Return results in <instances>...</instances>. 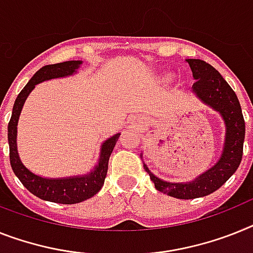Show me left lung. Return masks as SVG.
<instances>
[{"instance_id": "1", "label": "left lung", "mask_w": 253, "mask_h": 253, "mask_svg": "<svg viewBox=\"0 0 253 253\" xmlns=\"http://www.w3.org/2000/svg\"><path fill=\"white\" fill-rule=\"evenodd\" d=\"M192 69L193 92L212 109L221 114L225 122V143L221 157L215 166L190 182H167L153 175L144 163V169L154 182L157 190L179 199H194L205 197L228 181L241 165L243 156L246 125L238 97L228 82L215 68L199 59H186Z\"/></svg>"}]
</instances>
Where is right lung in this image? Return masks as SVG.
I'll return each instance as SVG.
<instances>
[{
	"label": "right lung",
	"mask_w": 253,
	"mask_h": 253,
	"mask_svg": "<svg viewBox=\"0 0 253 253\" xmlns=\"http://www.w3.org/2000/svg\"><path fill=\"white\" fill-rule=\"evenodd\" d=\"M82 61L71 60L58 64L44 65L31 78L28 84L20 91L12 108L11 120L8 122L7 139L8 148H10V165L14 173L22 181L23 185L28 189L32 194L38 198L48 201V202L61 203V205H74V203L84 202L86 199L94 197L101 186L104 185V180L108 172V162L109 157L116 146L117 140L121 133H116L114 136L105 140L101 145L100 158L99 163L91 169L87 175L72 176V177H59V179H46L41 176L35 175L24 166L19 158L18 145H16V133H18V121L20 112L23 109L25 100L36 84H41L43 81L52 80L72 76L77 72Z\"/></svg>",
	"instance_id": "1"
}]
</instances>
